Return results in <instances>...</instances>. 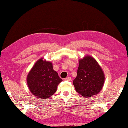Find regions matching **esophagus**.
I'll return each mask as SVG.
<instances>
[{
  "label": "esophagus",
  "mask_w": 128,
  "mask_h": 128,
  "mask_svg": "<svg viewBox=\"0 0 128 128\" xmlns=\"http://www.w3.org/2000/svg\"><path fill=\"white\" fill-rule=\"evenodd\" d=\"M65 81H70L71 80V78L70 77H67V78H64Z\"/></svg>",
  "instance_id": "1"
}]
</instances>
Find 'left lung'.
Returning <instances> with one entry per match:
<instances>
[{"label":"left lung","mask_w":128,"mask_h":128,"mask_svg":"<svg viewBox=\"0 0 128 128\" xmlns=\"http://www.w3.org/2000/svg\"><path fill=\"white\" fill-rule=\"evenodd\" d=\"M105 77L99 64L94 58L86 56L79 60L76 78L73 81L76 91L85 98H90L100 92Z\"/></svg>","instance_id":"obj_1"}]
</instances>
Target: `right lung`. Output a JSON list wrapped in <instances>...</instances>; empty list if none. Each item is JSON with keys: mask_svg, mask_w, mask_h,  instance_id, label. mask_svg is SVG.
<instances>
[{"mask_svg": "<svg viewBox=\"0 0 128 128\" xmlns=\"http://www.w3.org/2000/svg\"><path fill=\"white\" fill-rule=\"evenodd\" d=\"M62 81L51 62L43 61L42 58L34 64L27 76L29 89L40 98H48L54 95Z\"/></svg>", "mask_w": 128, "mask_h": 128, "instance_id": "1", "label": "right lung"}]
</instances>
